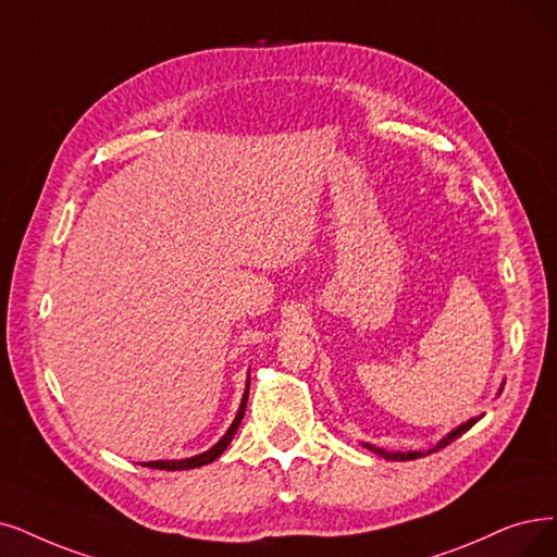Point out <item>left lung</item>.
I'll return each instance as SVG.
<instances>
[{
  "label": "left lung",
  "instance_id": "left-lung-1",
  "mask_svg": "<svg viewBox=\"0 0 557 557\" xmlns=\"http://www.w3.org/2000/svg\"><path fill=\"white\" fill-rule=\"evenodd\" d=\"M480 418H482V416L471 418V420H466L463 425H459L457 430H453L448 436H443V438L436 443V446H432V448H430V450H425V453H418V450H413V453H388V450H384V448L370 446V443H366V448H368V450H372V453H376L380 457H384V459H393V461H409V459H418V457H425V455H432V453H436V450H441V448L450 446V443H453L455 438H459L463 432H469Z\"/></svg>",
  "mask_w": 557,
  "mask_h": 557
}]
</instances>
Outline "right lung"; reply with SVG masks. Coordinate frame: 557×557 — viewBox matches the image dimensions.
<instances>
[{"label":"right lung","mask_w":557,"mask_h":557,"mask_svg":"<svg viewBox=\"0 0 557 557\" xmlns=\"http://www.w3.org/2000/svg\"><path fill=\"white\" fill-rule=\"evenodd\" d=\"M247 399H249V382H247V391H244V397H242V405H239V411H237V416H235V420H233V425L228 428V432L221 436L214 446L210 448V450H206V453H201V455H196V457H189V459H181V461H175V459H171V461H146L144 466H148V469H160V471H187V469H198V466H206V463H210V461H214L221 453H224L226 448H228V443L233 441V436H235V432H237V428H239V422H242V418H244V409H247Z\"/></svg>","instance_id":"add662e5"}]
</instances>
